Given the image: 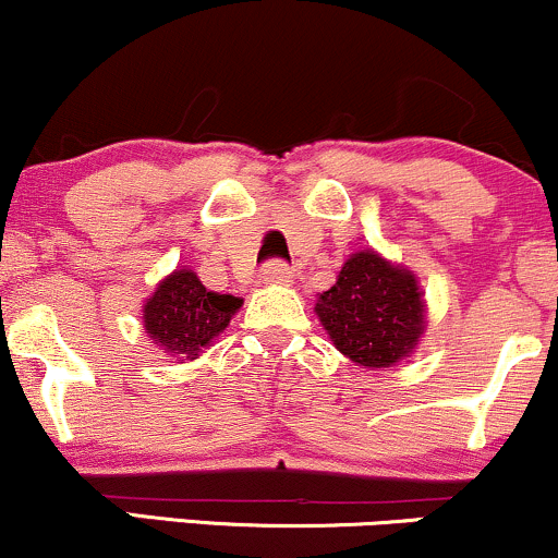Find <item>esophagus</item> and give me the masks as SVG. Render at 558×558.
<instances>
[{
    "label": "esophagus",
    "instance_id": "obj_1",
    "mask_svg": "<svg viewBox=\"0 0 558 558\" xmlns=\"http://www.w3.org/2000/svg\"><path fill=\"white\" fill-rule=\"evenodd\" d=\"M262 280H265V283H278V286L291 283V270H288V265H283L280 259H272L262 267Z\"/></svg>",
    "mask_w": 558,
    "mask_h": 558
}]
</instances>
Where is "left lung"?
Segmentation results:
<instances>
[{
    "label": "left lung",
    "mask_w": 558,
    "mask_h": 558,
    "mask_svg": "<svg viewBox=\"0 0 558 558\" xmlns=\"http://www.w3.org/2000/svg\"><path fill=\"white\" fill-rule=\"evenodd\" d=\"M315 312L336 349L367 369L412 354L427 323L414 272L373 248L345 259L336 283L319 293Z\"/></svg>",
    "instance_id": "obj_1"
}]
</instances>
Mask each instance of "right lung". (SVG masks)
I'll list each match as a JSON object with an SVG mask.
<instances>
[{"mask_svg": "<svg viewBox=\"0 0 558 558\" xmlns=\"http://www.w3.org/2000/svg\"><path fill=\"white\" fill-rule=\"evenodd\" d=\"M243 299L207 291L194 270H175L159 280L144 304V330L168 356L196 360L228 328Z\"/></svg>", "mask_w": 558, "mask_h": 558, "instance_id": "obj_1", "label": "right lung"}]
</instances>
